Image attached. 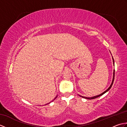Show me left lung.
<instances>
[{"instance_id":"8db88e82","label":"left lung","mask_w":127,"mask_h":127,"mask_svg":"<svg viewBox=\"0 0 127 127\" xmlns=\"http://www.w3.org/2000/svg\"><path fill=\"white\" fill-rule=\"evenodd\" d=\"M112 59H113V63H114H114H115V62H114V58H113V57H112ZM114 77H115V70H114V73H113V78H112V81L111 84L110 85V87H109L108 88H107L106 91H104V92H102V93H101L100 94H99V95H95V96H92V97H85V96H83L80 95H79V96H80L82 97L83 98H85V99H95V98H98V97H99V96H101L102 95H103L104 94H105V93L107 92V91H109L110 90V88H111L112 86V85H113V83H114Z\"/></svg>"}]
</instances>
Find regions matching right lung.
Wrapping results in <instances>:
<instances>
[{"label":"right lung","mask_w":127,"mask_h":127,"mask_svg":"<svg viewBox=\"0 0 127 127\" xmlns=\"http://www.w3.org/2000/svg\"><path fill=\"white\" fill-rule=\"evenodd\" d=\"M57 96H56V98H55V99H53V100H52V101H53V100H55V99H56V98H57ZM52 101H51V102H52ZM50 102H48V104H50ZM46 105H47V104H46Z\"/></svg>","instance_id":"add662e5"}]
</instances>
